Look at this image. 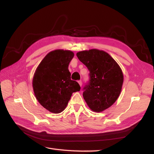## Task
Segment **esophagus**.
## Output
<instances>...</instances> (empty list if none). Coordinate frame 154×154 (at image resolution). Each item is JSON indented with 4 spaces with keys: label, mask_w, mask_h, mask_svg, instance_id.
I'll list each match as a JSON object with an SVG mask.
<instances>
[{
    "label": "esophagus",
    "mask_w": 154,
    "mask_h": 154,
    "mask_svg": "<svg viewBox=\"0 0 154 154\" xmlns=\"http://www.w3.org/2000/svg\"><path fill=\"white\" fill-rule=\"evenodd\" d=\"M78 82L79 83V85H80V87H82V80H79Z\"/></svg>",
    "instance_id": "esophagus-1"
}]
</instances>
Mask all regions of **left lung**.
<instances>
[{"instance_id":"1","label":"left lung","mask_w":154,"mask_h":154,"mask_svg":"<svg viewBox=\"0 0 154 154\" xmlns=\"http://www.w3.org/2000/svg\"><path fill=\"white\" fill-rule=\"evenodd\" d=\"M76 56L90 71V83L83 88V98L91 110L103 112L112 105L120 94L124 79L122 70L103 50H85Z\"/></svg>"}]
</instances>
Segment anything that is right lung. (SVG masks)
Masks as SVG:
<instances>
[{
	"label": "right lung",
	"instance_id": "obj_1",
	"mask_svg": "<svg viewBox=\"0 0 154 154\" xmlns=\"http://www.w3.org/2000/svg\"><path fill=\"white\" fill-rule=\"evenodd\" d=\"M74 55L69 50L51 51L34 73L32 85L36 98L42 106L53 114L63 111L72 93L80 90L78 82L71 80L68 69Z\"/></svg>",
	"mask_w": 154,
	"mask_h": 154
}]
</instances>
